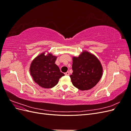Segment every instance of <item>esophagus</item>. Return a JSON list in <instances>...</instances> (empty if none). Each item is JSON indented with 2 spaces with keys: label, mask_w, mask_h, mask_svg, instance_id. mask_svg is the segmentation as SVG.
<instances>
[{
  "label": "esophagus",
  "mask_w": 131,
  "mask_h": 131,
  "mask_svg": "<svg viewBox=\"0 0 131 131\" xmlns=\"http://www.w3.org/2000/svg\"><path fill=\"white\" fill-rule=\"evenodd\" d=\"M65 75H67V76H68V75H69V72H67L66 73H65Z\"/></svg>",
  "instance_id": "obj_1"
}]
</instances>
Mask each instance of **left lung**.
I'll use <instances>...</instances> for the list:
<instances>
[{
	"instance_id": "8db88e82",
	"label": "left lung",
	"mask_w": 131,
	"mask_h": 131,
	"mask_svg": "<svg viewBox=\"0 0 131 131\" xmlns=\"http://www.w3.org/2000/svg\"><path fill=\"white\" fill-rule=\"evenodd\" d=\"M72 69L70 75L73 85L80 90L93 88L100 80L103 69L100 61L93 54L84 51L78 57L73 58Z\"/></svg>"
}]
</instances>
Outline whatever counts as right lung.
I'll use <instances>...</instances> for the list:
<instances>
[{
  "label": "right lung",
  "mask_w": 131,
  "mask_h": 131,
  "mask_svg": "<svg viewBox=\"0 0 131 131\" xmlns=\"http://www.w3.org/2000/svg\"><path fill=\"white\" fill-rule=\"evenodd\" d=\"M57 57L52 54L45 56V53L39 55L31 62L30 73L34 82L45 89L52 88L64 74L60 72L55 64Z\"/></svg>",
  "instance_id": "1"
}]
</instances>
